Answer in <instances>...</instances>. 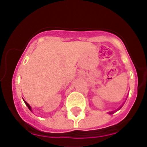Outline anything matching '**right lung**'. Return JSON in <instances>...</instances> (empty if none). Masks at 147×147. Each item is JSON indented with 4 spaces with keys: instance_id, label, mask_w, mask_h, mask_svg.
I'll return each mask as SVG.
<instances>
[{
    "instance_id": "1",
    "label": "right lung",
    "mask_w": 147,
    "mask_h": 147,
    "mask_svg": "<svg viewBox=\"0 0 147 147\" xmlns=\"http://www.w3.org/2000/svg\"><path fill=\"white\" fill-rule=\"evenodd\" d=\"M24 102H25V104H26V105L27 106L28 108H29V109H30V110H31V107H30V106L29 105V104H28V103H27V102H26V101H25V100H24Z\"/></svg>"
}]
</instances>
